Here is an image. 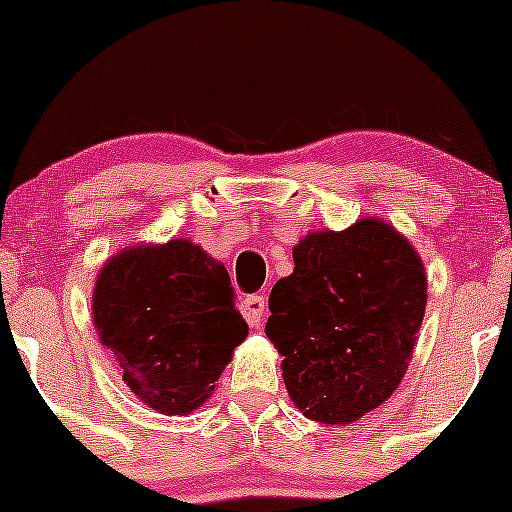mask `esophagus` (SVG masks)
Wrapping results in <instances>:
<instances>
[{
  "label": "esophagus",
  "instance_id": "34e87169",
  "mask_svg": "<svg viewBox=\"0 0 512 512\" xmlns=\"http://www.w3.org/2000/svg\"><path fill=\"white\" fill-rule=\"evenodd\" d=\"M240 310H243V317L248 320L250 327H257L262 322L264 310H267V303H264L262 296H248L240 303Z\"/></svg>",
  "mask_w": 512,
  "mask_h": 512
}]
</instances>
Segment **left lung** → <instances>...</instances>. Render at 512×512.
Listing matches in <instances>:
<instances>
[{
	"instance_id": "left-lung-1",
	"label": "left lung",
	"mask_w": 512,
	"mask_h": 512,
	"mask_svg": "<svg viewBox=\"0 0 512 512\" xmlns=\"http://www.w3.org/2000/svg\"><path fill=\"white\" fill-rule=\"evenodd\" d=\"M293 274L269 293L267 337L286 390L317 424H354L402 383L426 313V269L392 223L375 216L313 231Z\"/></svg>"
}]
</instances>
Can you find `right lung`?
I'll return each mask as SVG.
<instances>
[{
  "label": "right lung",
  "mask_w": 512,
  "mask_h": 512,
  "mask_svg": "<svg viewBox=\"0 0 512 512\" xmlns=\"http://www.w3.org/2000/svg\"><path fill=\"white\" fill-rule=\"evenodd\" d=\"M231 276L185 238L115 252L93 286V325L139 402L185 416L214 392L248 337Z\"/></svg>",
  "instance_id": "right-lung-1"
}]
</instances>
